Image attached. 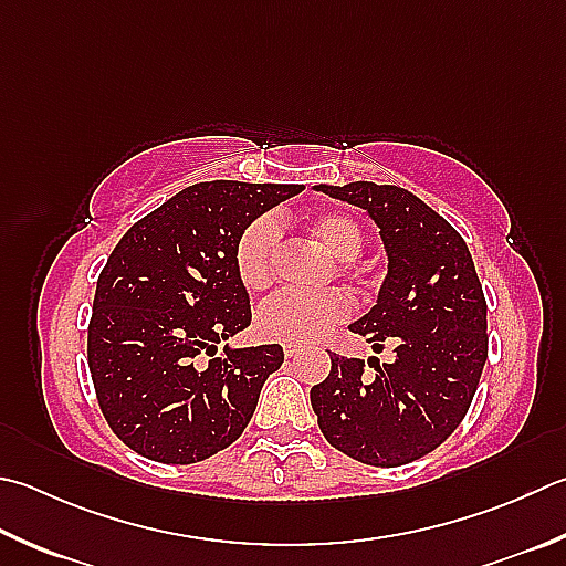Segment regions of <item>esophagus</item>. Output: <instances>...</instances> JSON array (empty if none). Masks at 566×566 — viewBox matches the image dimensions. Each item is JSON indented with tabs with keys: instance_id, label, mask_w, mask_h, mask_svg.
I'll list each match as a JSON object with an SVG mask.
<instances>
[{
	"instance_id": "1",
	"label": "esophagus",
	"mask_w": 566,
	"mask_h": 566,
	"mask_svg": "<svg viewBox=\"0 0 566 566\" xmlns=\"http://www.w3.org/2000/svg\"><path fill=\"white\" fill-rule=\"evenodd\" d=\"M302 352V346H296V344H284V356L286 358H292V356H296Z\"/></svg>"
}]
</instances>
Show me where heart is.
I'll use <instances>...</instances> for the list:
<instances>
[{
  "label": "heart",
  "instance_id": "b5f03b06",
  "mask_svg": "<svg viewBox=\"0 0 566 566\" xmlns=\"http://www.w3.org/2000/svg\"><path fill=\"white\" fill-rule=\"evenodd\" d=\"M310 234L334 260H356L364 248V230L352 214L324 212L310 220ZM282 242L280 222L270 214L256 218L242 230L234 248V270L252 292L266 290L274 280V260ZM352 312L348 296L338 290L322 294L280 292L256 312L254 326L266 342L304 344L322 338Z\"/></svg>",
  "mask_w": 566,
  "mask_h": 566
}]
</instances>
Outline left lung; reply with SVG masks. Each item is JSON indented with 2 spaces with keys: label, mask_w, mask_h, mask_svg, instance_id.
Wrapping results in <instances>:
<instances>
[{
  "label": "left lung",
  "mask_w": 566,
  "mask_h": 566,
  "mask_svg": "<svg viewBox=\"0 0 566 566\" xmlns=\"http://www.w3.org/2000/svg\"><path fill=\"white\" fill-rule=\"evenodd\" d=\"M368 212L388 254L371 312L352 324L396 358L366 378L361 358L332 354L312 388L324 438L366 465L396 468L436 450L465 418L488 361V304L465 240L446 218L396 185H316Z\"/></svg>",
  "instance_id": "1"
}]
</instances>
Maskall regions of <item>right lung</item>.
<instances>
[{
  "label": "right lung",
  "mask_w": 566,
  "mask_h": 566,
  "mask_svg": "<svg viewBox=\"0 0 566 566\" xmlns=\"http://www.w3.org/2000/svg\"><path fill=\"white\" fill-rule=\"evenodd\" d=\"M296 192L302 185H190L111 252L88 324V368L111 430L138 455L190 465L248 428L284 352L224 346L214 356L252 322L234 248L250 222Z\"/></svg>",
  "instance_id": "add662e5"
}]
</instances>
